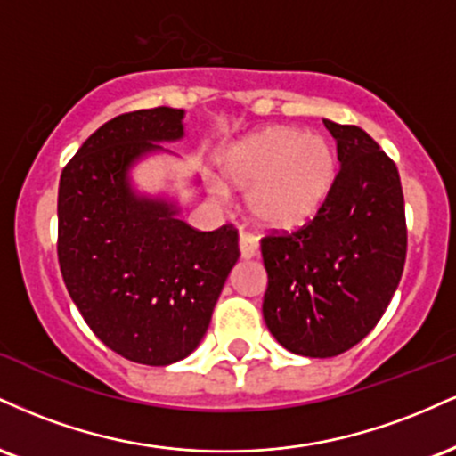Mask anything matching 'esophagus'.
Masks as SVG:
<instances>
[{"label":"esophagus","mask_w":456,"mask_h":456,"mask_svg":"<svg viewBox=\"0 0 456 456\" xmlns=\"http://www.w3.org/2000/svg\"><path fill=\"white\" fill-rule=\"evenodd\" d=\"M259 255V242L255 235L250 233H240V257L242 259H253Z\"/></svg>","instance_id":"obj_1"}]
</instances>
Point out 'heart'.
I'll list each match as a JSON object with an SVG mask.
<instances>
[{
  "mask_svg": "<svg viewBox=\"0 0 456 456\" xmlns=\"http://www.w3.org/2000/svg\"><path fill=\"white\" fill-rule=\"evenodd\" d=\"M221 174L246 192V208L257 227L289 233L311 223L328 201L338 159L326 137L274 126L224 150ZM210 191L216 199L227 197L223 182H212Z\"/></svg>",
  "mask_w": 456,
  "mask_h": 456,
  "instance_id": "heart-1",
  "label": "heart"
}]
</instances>
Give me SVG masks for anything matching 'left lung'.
I'll return each instance as SVG.
<instances>
[{"label": "left lung", "mask_w": 456, "mask_h": 456, "mask_svg": "<svg viewBox=\"0 0 456 456\" xmlns=\"http://www.w3.org/2000/svg\"><path fill=\"white\" fill-rule=\"evenodd\" d=\"M323 124L341 162L328 201L297 232L261 240L265 326L282 347L306 358L347 352L378 326L407 253L396 165L362 128Z\"/></svg>", "instance_id": "1"}]
</instances>
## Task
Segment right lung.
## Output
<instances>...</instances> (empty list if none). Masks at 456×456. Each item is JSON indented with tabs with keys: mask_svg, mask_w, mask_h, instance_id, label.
<instances>
[{
	"mask_svg": "<svg viewBox=\"0 0 456 456\" xmlns=\"http://www.w3.org/2000/svg\"><path fill=\"white\" fill-rule=\"evenodd\" d=\"M184 137V111L141 109L102 124L61 171L57 257L66 289L101 341L167 366L201 343L240 257L238 232H197L175 201L139 195L130 169Z\"/></svg>",
	"mask_w": 456,
	"mask_h": 456,
	"instance_id": "1",
	"label": "right lung"
}]
</instances>
